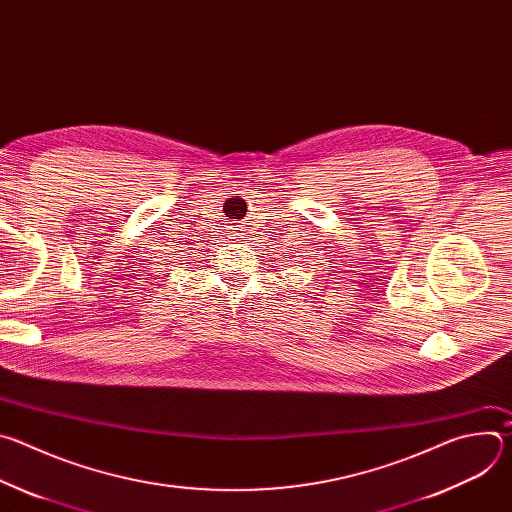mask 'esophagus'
Segmentation results:
<instances>
[{
    "label": "esophagus",
    "mask_w": 512,
    "mask_h": 512,
    "mask_svg": "<svg viewBox=\"0 0 512 512\" xmlns=\"http://www.w3.org/2000/svg\"><path fill=\"white\" fill-rule=\"evenodd\" d=\"M233 239H241V237H233Z\"/></svg>",
    "instance_id": "obj_1"
}]
</instances>
